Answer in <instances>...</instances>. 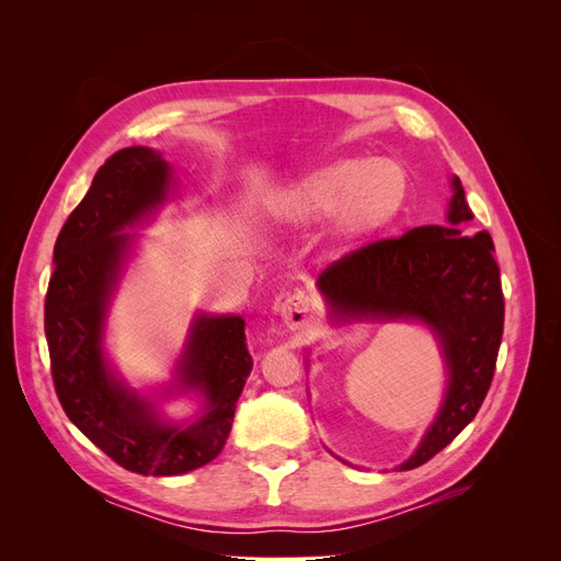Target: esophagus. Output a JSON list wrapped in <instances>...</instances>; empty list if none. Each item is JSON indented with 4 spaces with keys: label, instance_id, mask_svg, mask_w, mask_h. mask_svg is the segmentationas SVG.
Here are the masks:
<instances>
[{
    "label": "esophagus",
    "instance_id": "34e87169",
    "mask_svg": "<svg viewBox=\"0 0 561 561\" xmlns=\"http://www.w3.org/2000/svg\"><path fill=\"white\" fill-rule=\"evenodd\" d=\"M280 316L290 330H304L311 322V301L304 293H295L280 304Z\"/></svg>",
    "mask_w": 561,
    "mask_h": 561
}]
</instances>
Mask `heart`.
Wrapping results in <instances>:
<instances>
[{
    "label": "heart",
    "mask_w": 561,
    "mask_h": 561,
    "mask_svg": "<svg viewBox=\"0 0 561 561\" xmlns=\"http://www.w3.org/2000/svg\"><path fill=\"white\" fill-rule=\"evenodd\" d=\"M410 178L388 159L342 157L311 168L268 198V213L287 227L330 217L332 239L355 243L388 227L404 208Z\"/></svg>",
    "instance_id": "heart-1"
}]
</instances>
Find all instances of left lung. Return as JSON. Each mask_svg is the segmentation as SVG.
Segmentation results:
<instances>
[{
    "label": "left lung",
    "mask_w": 561,
    "mask_h": 561,
    "mask_svg": "<svg viewBox=\"0 0 561 561\" xmlns=\"http://www.w3.org/2000/svg\"><path fill=\"white\" fill-rule=\"evenodd\" d=\"M447 225L410 229L355 250L318 276L330 320H414L437 339L447 367L439 412L416 451L398 470L419 468L443 451L478 414L494 379L503 336L501 271L486 231L472 219L461 180L451 178Z\"/></svg>",
    "instance_id": "8db88e82"
}]
</instances>
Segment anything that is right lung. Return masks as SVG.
Masks as SVG:
<instances>
[{
    "label": "right lung",
    "mask_w": 561,
    "mask_h": 561,
    "mask_svg": "<svg viewBox=\"0 0 561 561\" xmlns=\"http://www.w3.org/2000/svg\"><path fill=\"white\" fill-rule=\"evenodd\" d=\"M173 184L161 151L112 154L58 233L44 304L50 375L67 419L122 468L157 478L196 470L222 451L252 369L245 320L196 313L163 398L196 393L203 407L190 421H168L107 360L110 304L135 243L126 229L147 222Z\"/></svg>",
    "instance_id": "add662e5"
}]
</instances>
